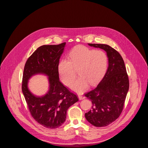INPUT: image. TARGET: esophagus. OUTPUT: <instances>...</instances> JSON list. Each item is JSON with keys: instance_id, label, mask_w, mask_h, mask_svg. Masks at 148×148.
Listing matches in <instances>:
<instances>
[{"instance_id": "obj_1", "label": "esophagus", "mask_w": 148, "mask_h": 148, "mask_svg": "<svg viewBox=\"0 0 148 148\" xmlns=\"http://www.w3.org/2000/svg\"><path fill=\"white\" fill-rule=\"evenodd\" d=\"M78 97H79V99L80 100L84 99V98H85V97H84V96H82V95H79V96H78Z\"/></svg>"}]
</instances>
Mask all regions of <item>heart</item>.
<instances>
[{
  "mask_svg": "<svg viewBox=\"0 0 148 148\" xmlns=\"http://www.w3.org/2000/svg\"><path fill=\"white\" fill-rule=\"evenodd\" d=\"M69 60H62L58 65L59 73L63 82L70 86L77 77H79L72 85L74 91L82 93L89 83L94 85L105 75L108 66V57L102 50H94L84 46L73 47L69 53Z\"/></svg>",
  "mask_w": 148,
  "mask_h": 148,
  "instance_id": "b5f03b06",
  "label": "heart"
}]
</instances>
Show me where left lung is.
<instances>
[{"label": "left lung", "mask_w": 148, "mask_h": 148, "mask_svg": "<svg viewBox=\"0 0 148 148\" xmlns=\"http://www.w3.org/2000/svg\"><path fill=\"white\" fill-rule=\"evenodd\" d=\"M88 44L106 51L109 66L97 86L84 94L92 105L91 109L85 114V118L94 126L106 127L117 120L122 113L129 89L128 76L118 51L107 44Z\"/></svg>", "instance_id": "obj_1"}]
</instances>
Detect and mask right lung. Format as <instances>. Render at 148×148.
Returning <instances> with one entry per match:
<instances>
[{
  "label": "right lung",
  "mask_w": 148,
  "mask_h": 148,
  "mask_svg": "<svg viewBox=\"0 0 148 148\" xmlns=\"http://www.w3.org/2000/svg\"><path fill=\"white\" fill-rule=\"evenodd\" d=\"M66 42L38 47L26 62L22 91L32 117L47 128L55 129L64 123L69 107L78 101L77 95L59 80L58 65ZM44 73L49 77L50 89L43 97H34L28 90L27 80L31 75Z\"/></svg>",
  "instance_id": "right-lung-1"
}]
</instances>
